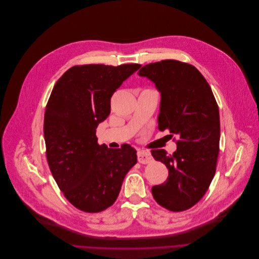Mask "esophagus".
<instances>
[{
	"label": "esophagus",
	"mask_w": 259,
	"mask_h": 259,
	"mask_svg": "<svg viewBox=\"0 0 259 259\" xmlns=\"http://www.w3.org/2000/svg\"><path fill=\"white\" fill-rule=\"evenodd\" d=\"M153 157L149 151H145V150H141L138 152V161L142 164H148L150 162H152Z\"/></svg>",
	"instance_id": "34e87169"
}]
</instances>
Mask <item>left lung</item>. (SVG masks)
I'll list each match as a JSON object with an SVG mask.
<instances>
[{"label": "left lung", "mask_w": 259, "mask_h": 259, "mask_svg": "<svg viewBox=\"0 0 259 259\" xmlns=\"http://www.w3.org/2000/svg\"><path fill=\"white\" fill-rule=\"evenodd\" d=\"M138 74L161 93L159 131L180 138L172 155L163 149L151 151L168 168L167 180L154 186L152 195L170 211L187 210L201 200L215 175L221 138L218 103L208 82L189 63L162 60L143 66Z\"/></svg>", "instance_id": "1"}]
</instances>
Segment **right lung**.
<instances>
[{"mask_svg": "<svg viewBox=\"0 0 259 259\" xmlns=\"http://www.w3.org/2000/svg\"><path fill=\"white\" fill-rule=\"evenodd\" d=\"M141 67L75 65L56 82L46 106L44 136L50 170L65 198L79 210L100 212L118 197L137 151L99 145L98 124L110 114L113 93Z\"/></svg>", "mask_w": 259, "mask_h": 259, "instance_id": "add662e5", "label": "right lung"}]
</instances>
